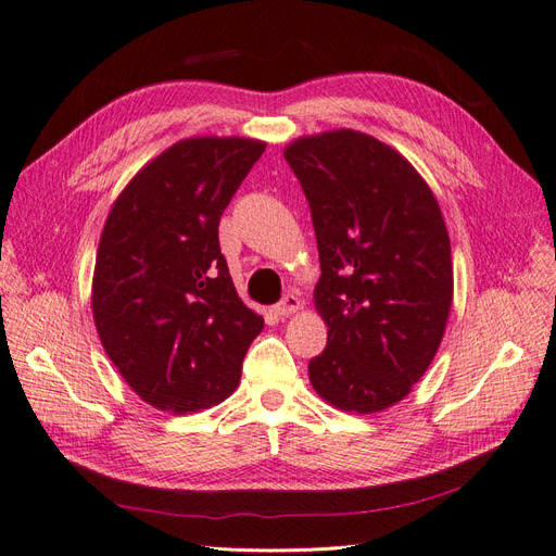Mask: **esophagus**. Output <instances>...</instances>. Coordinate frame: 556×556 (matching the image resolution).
<instances>
[{"instance_id":"esophagus-1","label":"esophagus","mask_w":556,"mask_h":556,"mask_svg":"<svg viewBox=\"0 0 556 556\" xmlns=\"http://www.w3.org/2000/svg\"><path fill=\"white\" fill-rule=\"evenodd\" d=\"M299 308H301V299H299L294 292L285 294V296L278 301V304L274 306L276 315H280V317H290V315H294Z\"/></svg>"}]
</instances>
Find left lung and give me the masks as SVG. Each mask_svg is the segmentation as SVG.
<instances>
[{"mask_svg":"<svg viewBox=\"0 0 556 556\" xmlns=\"http://www.w3.org/2000/svg\"><path fill=\"white\" fill-rule=\"evenodd\" d=\"M319 250L315 308L327 348L313 390L345 413L408 396L443 341L452 306L450 237L427 180L392 146L331 129L285 148Z\"/></svg>","mask_w":556,"mask_h":556,"instance_id":"obj_1","label":"left lung"}]
</instances>
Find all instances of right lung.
<instances>
[{
  "instance_id": "1",
  "label": "right lung",
  "mask_w": 556,
  "mask_h": 556,
  "mask_svg": "<svg viewBox=\"0 0 556 556\" xmlns=\"http://www.w3.org/2000/svg\"><path fill=\"white\" fill-rule=\"evenodd\" d=\"M264 148L243 137L182 139L113 201L92 276L94 327L125 382L157 410L225 401L264 329L217 241L220 215Z\"/></svg>"
}]
</instances>
